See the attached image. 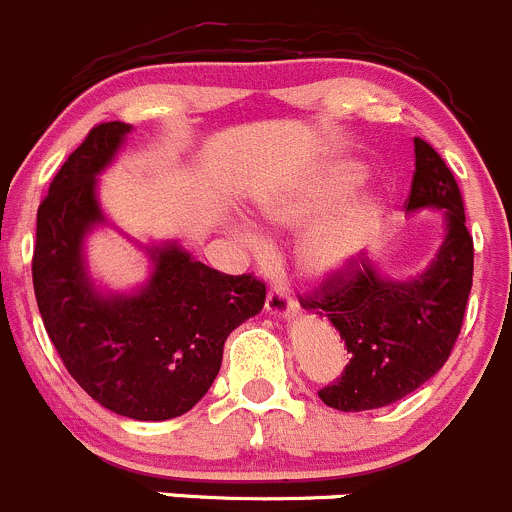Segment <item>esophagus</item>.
Here are the masks:
<instances>
[{
  "instance_id": "34e87169",
  "label": "esophagus",
  "mask_w": 512,
  "mask_h": 512,
  "mask_svg": "<svg viewBox=\"0 0 512 512\" xmlns=\"http://www.w3.org/2000/svg\"><path fill=\"white\" fill-rule=\"evenodd\" d=\"M266 311L271 313V316L288 318V316H293V313H296V303H293V298L288 296L286 288L273 286L271 291L266 293Z\"/></svg>"
}]
</instances>
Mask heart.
Here are the masks:
<instances>
[{
  "instance_id": "heart-1",
  "label": "heart",
  "mask_w": 512,
  "mask_h": 512,
  "mask_svg": "<svg viewBox=\"0 0 512 512\" xmlns=\"http://www.w3.org/2000/svg\"><path fill=\"white\" fill-rule=\"evenodd\" d=\"M363 179V166L353 159H331L296 184L266 194L258 204L273 229H306L296 246V263L303 276L326 281L348 273L373 246L383 229L386 204L376 191L352 194ZM261 246L256 231H246Z\"/></svg>"
}]
</instances>
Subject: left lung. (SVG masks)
Returning a JSON list of instances; mask_svg holds the SVG:
<instances>
[{"mask_svg": "<svg viewBox=\"0 0 512 512\" xmlns=\"http://www.w3.org/2000/svg\"><path fill=\"white\" fill-rule=\"evenodd\" d=\"M416 144L408 211L443 214L445 236L421 273L391 278L366 256L348 273L323 281L301 306L341 333L351 361L318 398L343 413L391 406L443 368L463 326L473 286V236L465 229L463 196L438 151Z\"/></svg>", "mask_w": 512, "mask_h": 512, "instance_id": "obj_1", "label": "left lung"}]
</instances>
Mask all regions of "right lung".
<instances>
[{"label":"right lung","instance_id":"obj_1","mask_svg":"<svg viewBox=\"0 0 512 512\" xmlns=\"http://www.w3.org/2000/svg\"><path fill=\"white\" fill-rule=\"evenodd\" d=\"M129 134L124 121L94 126L54 176L37 211L34 293L62 363L99 406L169 421L206 396L226 338L261 311L266 286L209 268L179 244L146 246L151 276L136 291L96 286L84 258V239L106 224L96 176Z\"/></svg>","mask_w":512,"mask_h":512}]
</instances>
